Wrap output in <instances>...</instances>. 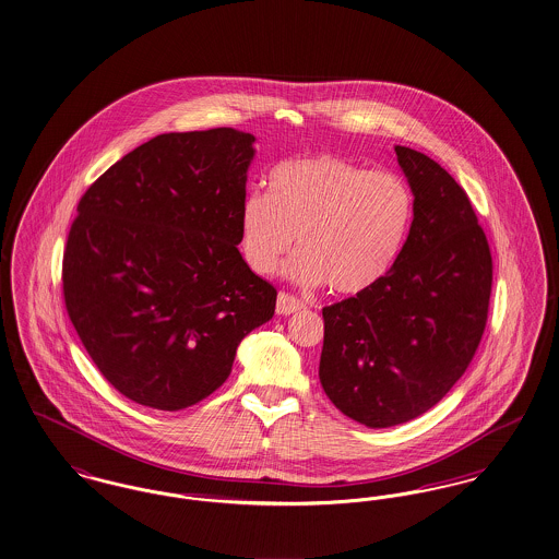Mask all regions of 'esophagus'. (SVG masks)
<instances>
[{"label":"esophagus","instance_id":"1","mask_svg":"<svg viewBox=\"0 0 559 559\" xmlns=\"http://www.w3.org/2000/svg\"><path fill=\"white\" fill-rule=\"evenodd\" d=\"M277 313L280 316H292V313H298L305 309V302L298 300L296 296H292L288 292H280L277 294Z\"/></svg>","mask_w":559,"mask_h":559}]
</instances>
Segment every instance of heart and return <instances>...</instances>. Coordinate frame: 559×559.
I'll list each match as a JSON object with an SVG mask.
<instances>
[{
	"label": "heart",
	"mask_w": 559,
	"mask_h": 559,
	"mask_svg": "<svg viewBox=\"0 0 559 559\" xmlns=\"http://www.w3.org/2000/svg\"><path fill=\"white\" fill-rule=\"evenodd\" d=\"M412 217V188L399 173L334 154L288 160L269 173L267 194L243 198L242 257L267 275L298 242L286 267L292 280L355 296L392 269Z\"/></svg>",
	"instance_id": "b5f03b06"
}]
</instances>
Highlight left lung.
Wrapping results in <instances>:
<instances>
[{
	"label": "left lung",
	"mask_w": 559,
	"mask_h": 559,
	"mask_svg": "<svg viewBox=\"0 0 559 559\" xmlns=\"http://www.w3.org/2000/svg\"><path fill=\"white\" fill-rule=\"evenodd\" d=\"M413 221L394 265L371 290L323 309L319 380L367 428L432 409L485 334L492 257L462 186L430 156L394 146Z\"/></svg>",
	"instance_id": "1"
}]
</instances>
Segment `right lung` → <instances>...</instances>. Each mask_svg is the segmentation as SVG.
<instances>
[{"mask_svg":"<svg viewBox=\"0 0 559 559\" xmlns=\"http://www.w3.org/2000/svg\"><path fill=\"white\" fill-rule=\"evenodd\" d=\"M254 135L163 133L81 195L62 259L74 330L99 373L138 405L179 412L231 373L277 290L238 250Z\"/></svg>","mask_w":559,"mask_h":559,"instance_id":"add662e5","label":"right lung"}]
</instances>
